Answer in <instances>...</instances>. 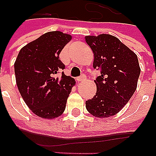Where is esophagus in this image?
Masks as SVG:
<instances>
[{"label":"esophagus","mask_w":156,"mask_h":156,"mask_svg":"<svg viewBox=\"0 0 156 156\" xmlns=\"http://www.w3.org/2000/svg\"><path fill=\"white\" fill-rule=\"evenodd\" d=\"M85 79H86V78H85V75H82L81 76L77 77L76 80H77V81H78V82H80V81H85Z\"/></svg>","instance_id":"esophagus-1"}]
</instances>
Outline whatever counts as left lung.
<instances>
[{
  "label": "left lung",
  "mask_w": 156,
  "mask_h": 156,
  "mask_svg": "<svg viewBox=\"0 0 156 156\" xmlns=\"http://www.w3.org/2000/svg\"><path fill=\"white\" fill-rule=\"evenodd\" d=\"M85 41L94 52V68L100 70L94 80L97 91L85 102L86 109L97 118L115 115L136 90L140 73L137 56L113 35L86 36Z\"/></svg>",
  "instance_id": "left-lung-1"
}]
</instances>
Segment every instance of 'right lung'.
<instances>
[{
    "mask_svg": "<svg viewBox=\"0 0 156 156\" xmlns=\"http://www.w3.org/2000/svg\"><path fill=\"white\" fill-rule=\"evenodd\" d=\"M71 36L60 31L48 32L23 47L15 62L16 85L33 113L48 119L63 113L75 85V79L62 72L65 65L59 59Z\"/></svg>",
    "mask_w": 156,
    "mask_h": 156,
    "instance_id": "obj_1",
    "label": "right lung"
}]
</instances>
